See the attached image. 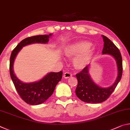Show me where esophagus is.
I'll return each instance as SVG.
<instances>
[{"label":"esophagus","instance_id":"34e87169","mask_svg":"<svg viewBox=\"0 0 130 130\" xmlns=\"http://www.w3.org/2000/svg\"><path fill=\"white\" fill-rule=\"evenodd\" d=\"M72 76V74L69 73V72H65L63 74V77L65 78H69L70 77Z\"/></svg>","mask_w":130,"mask_h":130}]
</instances>
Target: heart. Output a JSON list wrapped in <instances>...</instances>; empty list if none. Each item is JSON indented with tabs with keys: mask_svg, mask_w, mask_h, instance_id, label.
<instances>
[{
	"mask_svg": "<svg viewBox=\"0 0 130 130\" xmlns=\"http://www.w3.org/2000/svg\"><path fill=\"white\" fill-rule=\"evenodd\" d=\"M92 43L87 41H81L70 45L66 48L65 53L68 58H74L73 63L76 69H82L86 67L93 57V50Z\"/></svg>",
	"mask_w": 130,
	"mask_h": 130,
	"instance_id": "obj_1",
	"label": "heart"
}]
</instances>
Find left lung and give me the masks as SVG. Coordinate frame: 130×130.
<instances>
[{
	"label": "left lung",
	"mask_w": 130,
	"mask_h": 130,
	"mask_svg": "<svg viewBox=\"0 0 130 130\" xmlns=\"http://www.w3.org/2000/svg\"><path fill=\"white\" fill-rule=\"evenodd\" d=\"M102 36L104 42L102 54H110L115 58L118 70V77L111 87L103 88L99 87L92 81L89 74V65L80 72L77 73L76 76L78 84L75 91L76 96L81 101L86 103H100L104 102L111 96L122 78V58L119 50L107 37Z\"/></svg>",
	"instance_id": "8db88e82"
}]
</instances>
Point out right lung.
<instances>
[{
  "label": "right lung",
  "instance_id": "right-lung-1",
  "mask_svg": "<svg viewBox=\"0 0 130 130\" xmlns=\"http://www.w3.org/2000/svg\"><path fill=\"white\" fill-rule=\"evenodd\" d=\"M52 36L39 35L28 37L22 41L12 50L10 60V73L15 89L22 99L30 105H38L45 102L52 95L55 87L61 78L62 72H51L36 83H23L18 80L13 71V63L18 53L23 46L34 43H46Z\"/></svg>",
  "mask_w": 130,
  "mask_h": 130
}]
</instances>
